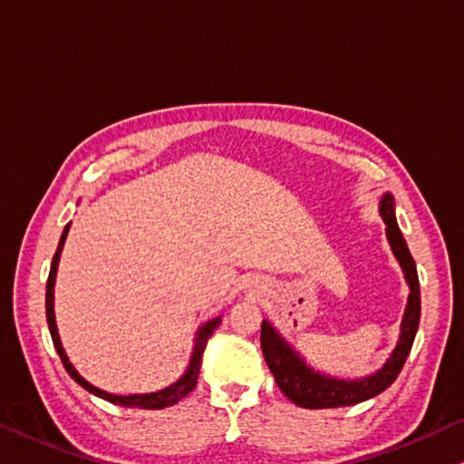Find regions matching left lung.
<instances>
[{
    "instance_id": "obj_1",
    "label": "left lung",
    "mask_w": 464,
    "mask_h": 464,
    "mask_svg": "<svg viewBox=\"0 0 464 464\" xmlns=\"http://www.w3.org/2000/svg\"><path fill=\"white\" fill-rule=\"evenodd\" d=\"M380 213L383 224H386V237L392 251H394L398 263H401L411 288L401 325V338H398L396 348L392 351L390 359L383 362L382 369H377L373 375L362 377V380H336V377L324 375L306 365L301 354L295 353V348L274 330V325L267 319H263L261 324V351L266 356L269 372L274 373L276 383L286 394V398L303 406V409H338V406L359 404L382 394L402 372L406 356H409L412 342H415L419 317H421V290H419L415 259H412L401 227H398L394 216V197L390 192L382 197Z\"/></svg>"
}]
</instances>
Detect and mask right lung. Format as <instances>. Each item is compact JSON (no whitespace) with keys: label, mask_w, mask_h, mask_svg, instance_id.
Returning <instances> with one entry per match:
<instances>
[{"label":"right lung","mask_w":464,"mask_h":464,"mask_svg":"<svg viewBox=\"0 0 464 464\" xmlns=\"http://www.w3.org/2000/svg\"><path fill=\"white\" fill-rule=\"evenodd\" d=\"M68 230H70V224L63 227L62 232V238H60V245H58V251L53 255V261H52V269H49V277H47V292H45V313H47V325H49V334H52V340H53V346L55 351H58L60 359L63 362V367H66V372L70 373V377L76 383H81L84 390H89L91 394H95L99 398H103V401L113 402V404H122V406H130V409H166V406H172L178 401H182L184 396L190 394L192 390L197 386V380H198V372H201V359H203V353H205V346H208V340L211 338V334L216 327L222 322V317H216L208 322L205 325L198 327L197 332V340H195V351H192L190 356V365L187 369V373H184L180 380L176 383H172L169 388H163L160 392H151V394H130V396H116V394H110V392H103L89 383L84 377L78 375L76 369L72 367V362L68 361L66 353H63L62 348V342H60V334H58V325H55V313H53V286H55V272H58V263H60V255H62V248H63V242H66L68 237Z\"/></svg>","instance_id":"obj_1"}]
</instances>
